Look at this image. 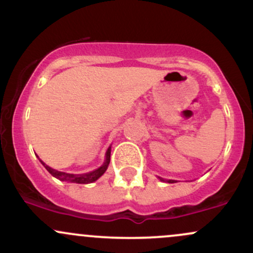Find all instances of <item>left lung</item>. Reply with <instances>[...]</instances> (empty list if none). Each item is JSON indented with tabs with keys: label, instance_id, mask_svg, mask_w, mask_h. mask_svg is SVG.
Returning <instances> with one entry per match:
<instances>
[{
	"label": "left lung",
	"instance_id": "1",
	"mask_svg": "<svg viewBox=\"0 0 253 253\" xmlns=\"http://www.w3.org/2000/svg\"><path fill=\"white\" fill-rule=\"evenodd\" d=\"M159 179H161V181H164L163 178H159ZM165 182H168V183H175V181H172V179H167V181H165Z\"/></svg>",
	"mask_w": 253,
	"mask_h": 253
}]
</instances>
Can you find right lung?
<instances>
[{"label": "right lung", "mask_w": 253, "mask_h": 253, "mask_svg": "<svg viewBox=\"0 0 253 253\" xmlns=\"http://www.w3.org/2000/svg\"><path fill=\"white\" fill-rule=\"evenodd\" d=\"M42 162V161H40ZM110 162V147L107 150L106 153V162L101 168H98L97 170L92 171V172L85 173V175H72V173H66V172H62V171H57L52 168L46 165L43 162H42V164L45 167V169L51 173L52 176L56 177V178L60 179V181H65V182H72V183H78V184H88V183H92L96 181L97 178H100L101 176L103 175L104 171L107 170Z\"/></svg>", "instance_id": "obj_1"}]
</instances>
